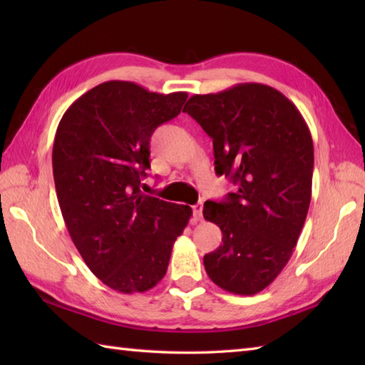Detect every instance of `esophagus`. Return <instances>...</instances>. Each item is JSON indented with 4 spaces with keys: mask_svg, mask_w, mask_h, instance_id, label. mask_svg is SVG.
<instances>
[{
    "mask_svg": "<svg viewBox=\"0 0 365 365\" xmlns=\"http://www.w3.org/2000/svg\"><path fill=\"white\" fill-rule=\"evenodd\" d=\"M202 208H204V205L200 202L196 204V205H192V215H195L196 221H202Z\"/></svg>",
    "mask_w": 365,
    "mask_h": 365,
    "instance_id": "esophagus-1",
    "label": "esophagus"
}]
</instances>
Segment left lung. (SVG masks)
Returning a JSON list of instances; mask_svg holds the SVG:
<instances>
[{
    "mask_svg": "<svg viewBox=\"0 0 365 365\" xmlns=\"http://www.w3.org/2000/svg\"><path fill=\"white\" fill-rule=\"evenodd\" d=\"M213 139L215 170L238 190L204 204L222 245L204 255L208 277L226 292L255 294L287 265L312 196L314 143L298 108L260 83L192 96L183 108Z\"/></svg>",
    "mask_w": 365,
    "mask_h": 365,
    "instance_id": "left-lung-1",
    "label": "left lung"
}]
</instances>
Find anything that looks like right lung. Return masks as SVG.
I'll return each instance as SVG.
<instances>
[{"label":"right lung","mask_w":365,"mask_h":365,"mask_svg":"<svg viewBox=\"0 0 365 365\" xmlns=\"http://www.w3.org/2000/svg\"><path fill=\"white\" fill-rule=\"evenodd\" d=\"M187 97L105 81L76 98L58 125L53 177L61 213L89 269L115 292L153 289L192 215L188 205L139 188L150 168L152 133Z\"/></svg>","instance_id":"obj_1"}]
</instances>
